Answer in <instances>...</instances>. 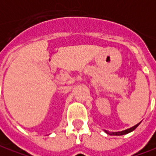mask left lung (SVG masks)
I'll return each mask as SVG.
<instances>
[{
  "label": "left lung",
  "instance_id": "8db88e82",
  "mask_svg": "<svg viewBox=\"0 0 156 156\" xmlns=\"http://www.w3.org/2000/svg\"><path fill=\"white\" fill-rule=\"evenodd\" d=\"M139 124H140V122H139V123H137L136 125H135L134 127L130 128V129H126V130H123V131H120V132H113V133H110V135H114V136H122V135H125V134H128V133H129V132L133 131L134 129H136ZM107 133H108V132H107ZM108 134H109V133H108Z\"/></svg>",
  "mask_w": 156,
  "mask_h": 156
}]
</instances>
